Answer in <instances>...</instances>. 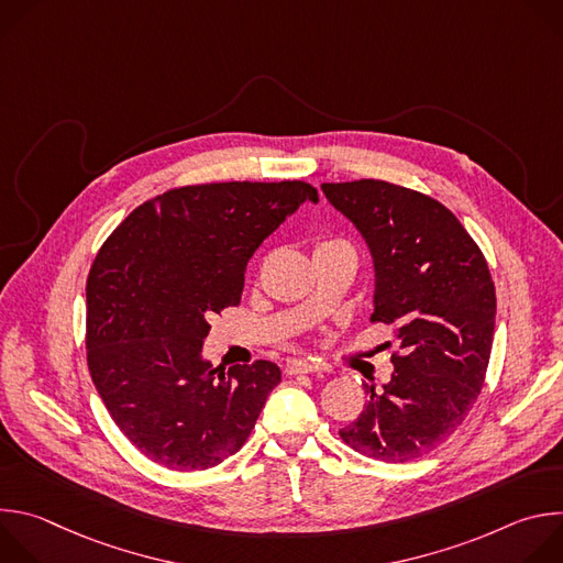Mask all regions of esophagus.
I'll use <instances>...</instances> for the list:
<instances>
[{
	"label": "esophagus",
	"instance_id": "obj_1",
	"mask_svg": "<svg viewBox=\"0 0 563 563\" xmlns=\"http://www.w3.org/2000/svg\"><path fill=\"white\" fill-rule=\"evenodd\" d=\"M285 372L287 374H313V372H325V367L318 363H309V361H294L287 365Z\"/></svg>",
	"mask_w": 563,
	"mask_h": 563
}]
</instances>
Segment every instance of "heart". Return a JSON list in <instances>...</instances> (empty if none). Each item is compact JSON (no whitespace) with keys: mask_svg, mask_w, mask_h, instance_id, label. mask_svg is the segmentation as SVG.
Segmentation results:
<instances>
[{"mask_svg":"<svg viewBox=\"0 0 563 563\" xmlns=\"http://www.w3.org/2000/svg\"><path fill=\"white\" fill-rule=\"evenodd\" d=\"M334 245H345V243H341V240H332V243H320L316 250H325V247H334Z\"/></svg>","mask_w":563,"mask_h":563,"instance_id":"b5f03b06","label":"heart"}]
</instances>
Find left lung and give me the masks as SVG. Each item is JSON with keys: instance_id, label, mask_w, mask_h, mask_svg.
<instances>
[{"instance_id": "1", "label": "left lung", "mask_w": 563, "mask_h": 563, "mask_svg": "<svg viewBox=\"0 0 563 563\" xmlns=\"http://www.w3.org/2000/svg\"><path fill=\"white\" fill-rule=\"evenodd\" d=\"M363 235L374 265L372 320L394 328L391 378L341 430L356 452L406 463L467 417L490 361L497 298L488 263L456 216L383 180L320 185Z\"/></svg>"}]
</instances>
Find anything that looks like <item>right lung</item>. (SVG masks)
<instances>
[{"mask_svg": "<svg viewBox=\"0 0 563 563\" xmlns=\"http://www.w3.org/2000/svg\"><path fill=\"white\" fill-rule=\"evenodd\" d=\"M318 191L300 180L218 183L126 216L87 280L91 378L122 434L172 470H207L252 434L280 367H213L209 316L240 302L250 258Z\"/></svg>", "mask_w": 563, "mask_h": 563, "instance_id": "1", "label": "right lung"}]
</instances>
